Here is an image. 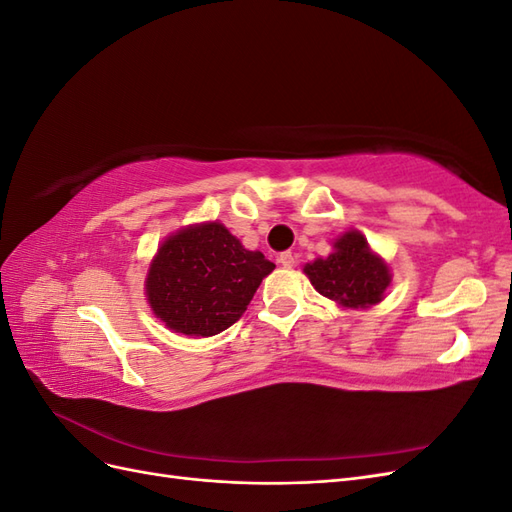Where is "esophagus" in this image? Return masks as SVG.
<instances>
[{"label":"esophagus","mask_w":512,"mask_h":512,"mask_svg":"<svg viewBox=\"0 0 512 512\" xmlns=\"http://www.w3.org/2000/svg\"><path fill=\"white\" fill-rule=\"evenodd\" d=\"M277 260H280L282 267H286V269L294 267V254L292 252H282L280 256H277Z\"/></svg>","instance_id":"1"}]
</instances>
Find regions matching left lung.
<instances>
[{
  "label": "left lung",
  "instance_id": "obj_1",
  "mask_svg": "<svg viewBox=\"0 0 512 512\" xmlns=\"http://www.w3.org/2000/svg\"><path fill=\"white\" fill-rule=\"evenodd\" d=\"M303 273L322 297L346 309H367L380 303L391 284L389 265L371 252L359 230L335 239L333 252L327 258L307 262Z\"/></svg>",
  "mask_w": 512,
  "mask_h": 512
}]
</instances>
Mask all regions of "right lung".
<instances>
[{
  "mask_svg": "<svg viewBox=\"0 0 512 512\" xmlns=\"http://www.w3.org/2000/svg\"><path fill=\"white\" fill-rule=\"evenodd\" d=\"M273 269L271 260L245 250L224 224H192L158 247L145 292L170 331L211 337L243 316Z\"/></svg>",
  "mask_w": 512,
  "mask_h": 512,
  "instance_id": "1",
  "label": "right lung"
}]
</instances>
